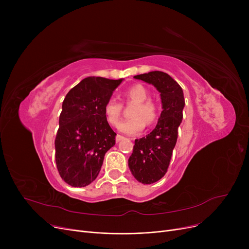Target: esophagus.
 <instances>
[{
    "instance_id": "esophagus-1",
    "label": "esophagus",
    "mask_w": 249,
    "mask_h": 249,
    "mask_svg": "<svg viewBox=\"0 0 249 249\" xmlns=\"http://www.w3.org/2000/svg\"><path fill=\"white\" fill-rule=\"evenodd\" d=\"M123 139H124V137L122 135H119V134L116 135V142H120Z\"/></svg>"
}]
</instances>
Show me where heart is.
Segmentation results:
<instances>
[{"label":"heart","instance_id":"obj_1","mask_svg":"<svg viewBox=\"0 0 249 249\" xmlns=\"http://www.w3.org/2000/svg\"><path fill=\"white\" fill-rule=\"evenodd\" d=\"M127 102L135 103V106L130 112L132 118L123 120L118 125V129L125 134H136L142 131L147 125L153 124L159 118V108L156 105L147 100L149 94L147 89L141 85H134L128 88L124 93ZM122 104L114 99H110L104 106V115L112 126H116L120 120Z\"/></svg>","mask_w":249,"mask_h":249}]
</instances>
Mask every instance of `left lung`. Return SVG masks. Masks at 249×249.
<instances>
[{
    "instance_id": "left-lung-1",
    "label": "left lung",
    "mask_w": 249,
    "mask_h": 249,
    "mask_svg": "<svg viewBox=\"0 0 249 249\" xmlns=\"http://www.w3.org/2000/svg\"><path fill=\"white\" fill-rule=\"evenodd\" d=\"M134 78L153 85L160 93L162 105L155 128L146 137L135 139L133 152L128 160L133 177L142 184L150 185L167 172L182 120L185 98L180 86L165 72L155 71Z\"/></svg>"
}]
</instances>
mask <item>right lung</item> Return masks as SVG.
<instances>
[{"label":"right lung","instance_id":"add662e5","mask_svg":"<svg viewBox=\"0 0 249 249\" xmlns=\"http://www.w3.org/2000/svg\"><path fill=\"white\" fill-rule=\"evenodd\" d=\"M123 81L89 76L73 87L62 102L55 137V161L61 178L71 187H86L98 177L116 133L104 106Z\"/></svg>","mask_w":249,"mask_h":249}]
</instances>
